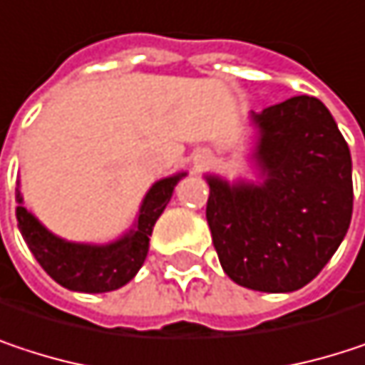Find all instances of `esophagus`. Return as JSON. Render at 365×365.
<instances>
[{
	"mask_svg": "<svg viewBox=\"0 0 365 365\" xmlns=\"http://www.w3.org/2000/svg\"><path fill=\"white\" fill-rule=\"evenodd\" d=\"M205 163H209V154H207V152H202V154L196 158V167H202Z\"/></svg>",
	"mask_w": 365,
	"mask_h": 365,
	"instance_id": "esophagus-1",
	"label": "esophagus"
}]
</instances>
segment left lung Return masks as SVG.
Returning <instances> with one entry per match:
<instances>
[{"label": "left lung", "mask_w": 365, "mask_h": 365, "mask_svg": "<svg viewBox=\"0 0 365 365\" xmlns=\"http://www.w3.org/2000/svg\"><path fill=\"white\" fill-rule=\"evenodd\" d=\"M264 182L207 178V222L224 272L255 292L313 281L342 243L353 213L351 152L328 108L292 97L252 115Z\"/></svg>", "instance_id": "8db88e82"}]
</instances>
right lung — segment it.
<instances>
[{"mask_svg":"<svg viewBox=\"0 0 365 365\" xmlns=\"http://www.w3.org/2000/svg\"><path fill=\"white\" fill-rule=\"evenodd\" d=\"M185 173L154 183L141 205L135 230H130L126 237L110 245L99 247V245L67 243L54 237L52 232H48L23 205L16 207L21 235L27 241L31 254L36 255L39 266L58 285L86 294L118 289L126 285L145 262L152 228L160 217V213L165 211L167 202L171 200L175 183ZM16 198L19 202H23L21 194H16Z\"/></svg>","mask_w":365,"mask_h":365,"instance_id":"add662e5","label":"right lung"}]
</instances>
